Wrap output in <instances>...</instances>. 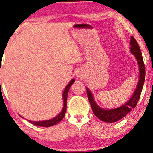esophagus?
Here are the masks:
<instances>
[{
  "label": "esophagus",
  "mask_w": 153,
  "mask_h": 153,
  "mask_svg": "<svg viewBox=\"0 0 153 153\" xmlns=\"http://www.w3.org/2000/svg\"><path fill=\"white\" fill-rule=\"evenodd\" d=\"M81 76H82L81 74H78V77H80V78H81Z\"/></svg>",
  "instance_id": "esophagus-1"
}]
</instances>
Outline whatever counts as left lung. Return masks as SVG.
<instances>
[{"label":"left lung","mask_w":153,"mask_h":153,"mask_svg":"<svg viewBox=\"0 0 153 153\" xmlns=\"http://www.w3.org/2000/svg\"><path fill=\"white\" fill-rule=\"evenodd\" d=\"M130 45L131 52L135 56L138 62L139 68H140V78H139L137 87L136 90L134 91V95L131 96L129 101H128L124 106L119 107V108H115V109L105 110L100 108L96 104V102L94 101V98H93L91 92L88 90V88L86 89L88 98L89 102H90L93 112H94V114L98 118L105 122H115L120 120L124 117H125L128 113H129L133 108L136 107L139 99L140 98L141 92L143 91L144 82H145V64H144L143 55H142L140 46H139L138 43L137 42L136 39L134 38V36H131V37Z\"/></svg>","instance_id":"8db88e82"}]
</instances>
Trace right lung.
I'll return each mask as SVG.
<instances>
[{"label":"right lung","instance_id":"1","mask_svg":"<svg viewBox=\"0 0 153 153\" xmlns=\"http://www.w3.org/2000/svg\"><path fill=\"white\" fill-rule=\"evenodd\" d=\"M75 82L74 79L71 80V82H69L68 85H67L65 89L64 92H63V99H64V106H63V108L62 110V111L56 117L54 118L50 119V120H47V121H42V122H32V121H29V122L31 123V124H34V125L36 126H40V127H51V126H53L54 124H57L60 122L61 120L63 119L64 117L66 111V108H67V98H68V91H69V89L71 86L72 85V84Z\"/></svg>","mask_w":153,"mask_h":153}]
</instances>
